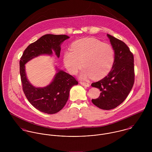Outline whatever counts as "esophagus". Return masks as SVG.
<instances>
[{"label":"esophagus","mask_w":152,"mask_h":152,"mask_svg":"<svg viewBox=\"0 0 152 152\" xmlns=\"http://www.w3.org/2000/svg\"><path fill=\"white\" fill-rule=\"evenodd\" d=\"M80 84H81L83 86H84V87H89V84H88L87 83H85V82H81Z\"/></svg>","instance_id":"34e87169"}]
</instances>
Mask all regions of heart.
<instances>
[{"instance_id": "b5f03b06", "label": "heart", "mask_w": 152, "mask_h": 152, "mask_svg": "<svg viewBox=\"0 0 152 152\" xmlns=\"http://www.w3.org/2000/svg\"><path fill=\"white\" fill-rule=\"evenodd\" d=\"M71 50L65 51L63 62L68 71L75 75L82 68L85 69L80 78L86 80L92 77L99 80L106 76L115 62L113 48L94 38H85L74 42Z\"/></svg>"}]
</instances>
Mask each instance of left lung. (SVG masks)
Returning a JSON list of instances; mask_svg holds the SVG:
<instances>
[{"label": "left lung", "mask_w": 152, "mask_h": 152, "mask_svg": "<svg viewBox=\"0 0 152 152\" xmlns=\"http://www.w3.org/2000/svg\"><path fill=\"white\" fill-rule=\"evenodd\" d=\"M115 51V62L108 74L91 86L98 88L100 96L92 99L97 107L104 110L115 108L128 96L134 84V59L129 47L122 41L107 34Z\"/></svg>", "instance_id": "obj_1"}]
</instances>
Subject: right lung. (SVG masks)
I'll list each match as a JSON object with an SVG mask.
<instances>
[{
  "label": "right lung",
  "mask_w": 152,
  "mask_h": 152,
  "mask_svg": "<svg viewBox=\"0 0 152 152\" xmlns=\"http://www.w3.org/2000/svg\"><path fill=\"white\" fill-rule=\"evenodd\" d=\"M69 37L66 35L45 34L30 44L24 50L20 61V74L23 92L30 103L40 111L54 114L65 106L69 91L78 82L72 75L56 66V74L51 82L44 87H36L28 80L26 64L40 56H52L54 53L60 57L61 44Z\"/></svg>",
  "instance_id": "add662e5"
}]
</instances>
